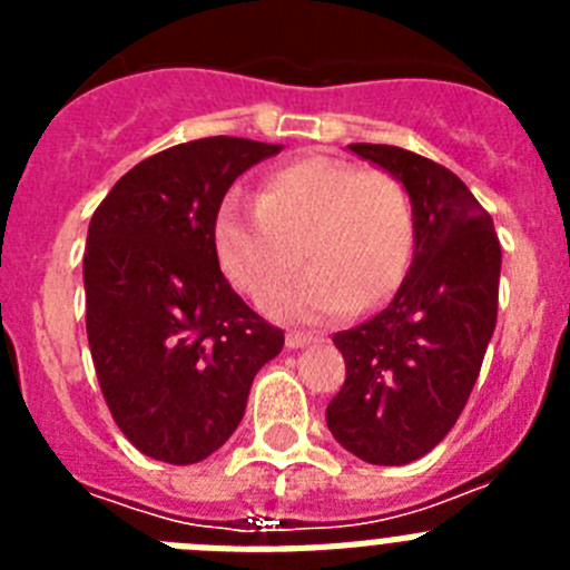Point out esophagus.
<instances>
[{"label": "esophagus", "instance_id": "obj_1", "mask_svg": "<svg viewBox=\"0 0 570 570\" xmlns=\"http://www.w3.org/2000/svg\"><path fill=\"white\" fill-rule=\"evenodd\" d=\"M311 342H316V336H311V334H288L285 336V345L288 347H305V345H311Z\"/></svg>", "mask_w": 570, "mask_h": 570}]
</instances>
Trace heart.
I'll return each mask as SVG.
<instances>
[{
	"label": "heart",
	"mask_w": 570,
	"mask_h": 570,
	"mask_svg": "<svg viewBox=\"0 0 570 570\" xmlns=\"http://www.w3.org/2000/svg\"><path fill=\"white\" fill-rule=\"evenodd\" d=\"M214 242L228 279L254 299L308 255L315 265L273 289L265 308L285 320H331L356 299L371 308L400 288L414 256V214L385 170L308 154L262 179L256 208L225 203Z\"/></svg>",
	"instance_id": "heart-1"
}]
</instances>
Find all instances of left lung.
<instances>
[{"label":"left lung","instance_id":"obj_1","mask_svg":"<svg viewBox=\"0 0 570 570\" xmlns=\"http://www.w3.org/2000/svg\"><path fill=\"white\" fill-rule=\"evenodd\" d=\"M405 185L414 262L387 308L334 336L345 385L325 420L345 451L405 465L460 420L497 325L502 248L460 176L396 145H347Z\"/></svg>","mask_w":570,"mask_h":570}]
</instances>
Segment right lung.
<instances>
[{
	"instance_id": "add662e5",
	"label": "right lung",
	"mask_w": 570,
	"mask_h": 570,
	"mask_svg": "<svg viewBox=\"0 0 570 570\" xmlns=\"http://www.w3.org/2000/svg\"><path fill=\"white\" fill-rule=\"evenodd\" d=\"M282 145L208 136L148 156L94 210L85 325L110 416L145 456L194 465L239 425L256 371L285 345L219 271L216 214Z\"/></svg>"
}]
</instances>
